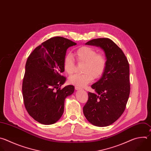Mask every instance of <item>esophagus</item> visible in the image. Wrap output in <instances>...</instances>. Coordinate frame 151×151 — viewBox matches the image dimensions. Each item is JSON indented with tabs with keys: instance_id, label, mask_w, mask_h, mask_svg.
Instances as JSON below:
<instances>
[{
	"instance_id": "esophagus-1",
	"label": "esophagus",
	"mask_w": 151,
	"mask_h": 151,
	"mask_svg": "<svg viewBox=\"0 0 151 151\" xmlns=\"http://www.w3.org/2000/svg\"><path fill=\"white\" fill-rule=\"evenodd\" d=\"M75 89L76 90H80V89H81V88L78 86H75Z\"/></svg>"
}]
</instances>
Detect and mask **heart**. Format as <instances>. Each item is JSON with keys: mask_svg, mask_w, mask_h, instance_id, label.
Listing matches in <instances>:
<instances>
[{"mask_svg": "<svg viewBox=\"0 0 151 151\" xmlns=\"http://www.w3.org/2000/svg\"><path fill=\"white\" fill-rule=\"evenodd\" d=\"M76 58L78 63L84 64L83 68V74H74L68 78L70 83L78 87L86 86L91 82L93 78H99L104 74L106 67L105 56L90 46H84L79 47L75 52ZM76 62L73 56L67 54L63 61L64 71L71 75L75 72Z\"/></svg>", "mask_w": 151, "mask_h": 151, "instance_id": "1", "label": "heart"}]
</instances>
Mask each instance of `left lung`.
Here are the masks:
<instances>
[{"label": "left lung", "instance_id": "1", "mask_svg": "<svg viewBox=\"0 0 151 151\" xmlns=\"http://www.w3.org/2000/svg\"><path fill=\"white\" fill-rule=\"evenodd\" d=\"M86 45L99 46L104 50L106 67L101 79L92 85L95 93H88L83 113L94 126H108L116 122L126 109L130 91L129 64L123 50L109 39H95Z\"/></svg>", "mask_w": 151, "mask_h": 151}]
</instances>
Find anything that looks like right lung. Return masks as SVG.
<instances>
[{
	"label": "right lung",
	"instance_id": "right-lung-1",
	"mask_svg": "<svg viewBox=\"0 0 151 151\" xmlns=\"http://www.w3.org/2000/svg\"><path fill=\"white\" fill-rule=\"evenodd\" d=\"M76 44L63 37H52L28 57L22 86L23 100L29 115L41 124L58 121L63 114L66 97L74 91L73 85L61 88L66 80L61 74L64 71L67 49Z\"/></svg>",
	"mask_w": 151,
	"mask_h": 151
}]
</instances>
